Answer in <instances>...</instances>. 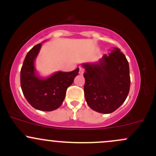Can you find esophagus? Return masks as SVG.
Instances as JSON below:
<instances>
[{
  "mask_svg": "<svg viewBox=\"0 0 156 156\" xmlns=\"http://www.w3.org/2000/svg\"><path fill=\"white\" fill-rule=\"evenodd\" d=\"M83 73H84V71H83V68L80 67V69H79V74H80V75H83Z\"/></svg>",
  "mask_w": 156,
  "mask_h": 156,
  "instance_id": "obj_1",
  "label": "esophagus"
}]
</instances>
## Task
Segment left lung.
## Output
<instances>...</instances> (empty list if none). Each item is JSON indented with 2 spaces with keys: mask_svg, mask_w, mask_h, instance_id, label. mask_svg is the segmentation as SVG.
<instances>
[{
  "mask_svg": "<svg viewBox=\"0 0 156 156\" xmlns=\"http://www.w3.org/2000/svg\"><path fill=\"white\" fill-rule=\"evenodd\" d=\"M85 69L84 95L89 107L100 113L114 112L125 101L130 87L129 63L119 48Z\"/></svg>",
  "mask_w": 156,
  "mask_h": 156,
  "instance_id": "obj_1",
  "label": "left lung"
}]
</instances>
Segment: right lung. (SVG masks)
Masks as SVG:
<instances>
[{
	"instance_id": "right-lung-1",
	"label": "right lung",
	"mask_w": 156,
	"mask_h": 156,
	"mask_svg": "<svg viewBox=\"0 0 156 156\" xmlns=\"http://www.w3.org/2000/svg\"><path fill=\"white\" fill-rule=\"evenodd\" d=\"M42 44L29 51L20 70V86L23 95L34 108L41 111L58 109L64 100L67 88L78 75L79 68L72 72H56L47 78H41L35 70V61Z\"/></svg>"
}]
</instances>
